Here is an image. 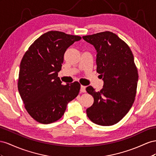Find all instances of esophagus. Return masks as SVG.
<instances>
[{
	"label": "esophagus",
	"instance_id": "esophagus-1",
	"mask_svg": "<svg viewBox=\"0 0 156 156\" xmlns=\"http://www.w3.org/2000/svg\"><path fill=\"white\" fill-rule=\"evenodd\" d=\"M80 91H81V93H85L86 92V86L82 85L80 87Z\"/></svg>",
	"mask_w": 156,
	"mask_h": 156
}]
</instances>
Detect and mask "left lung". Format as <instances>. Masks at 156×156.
I'll use <instances>...</instances> for the list:
<instances>
[{
    "label": "left lung",
    "instance_id": "1",
    "mask_svg": "<svg viewBox=\"0 0 156 156\" xmlns=\"http://www.w3.org/2000/svg\"><path fill=\"white\" fill-rule=\"evenodd\" d=\"M82 38L95 47L97 72L104 81L100 91L86 87L94 99L87 115L97 125L112 126L127 114L135 99L139 74L134 57L127 44L110 31Z\"/></svg>",
    "mask_w": 156,
    "mask_h": 156
}]
</instances>
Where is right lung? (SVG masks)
I'll return each mask as SVG.
<instances>
[{"label": "right lung", "instance_id": "1", "mask_svg": "<svg viewBox=\"0 0 156 156\" xmlns=\"http://www.w3.org/2000/svg\"><path fill=\"white\" fill-rule=\"evenodd\" d=\"M81 38L61 31H48L25 53L17 87L25 109L37 122L48 124L57 121L67 104L78 96L80 84L74 82L62 85L58 73L66 49Z\"/></svg>", "mask_w": 156, "mask_h": 156}]
</instances>
